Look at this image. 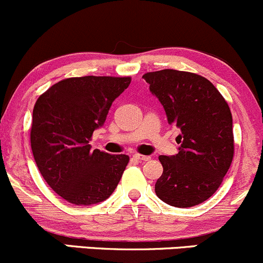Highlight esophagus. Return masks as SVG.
<instances>
[{
  "instance_id": "1",
  "label": "esophagus",
  "mask_w": 263,
  "mask_h": 263,
  "mask_svg": "<svg viewBox=\"0 0 263 263\" xmlns=\"http://www.w3.org/2000/svg\"><path fill=\"white\" fill-rule=\"evenodd\" d=\"M133 157H134V159L139 160V162H148V160H151V157H149V155L134 154V155H133Z\"/></svg>"
}]
</instances>
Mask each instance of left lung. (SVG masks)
<instances>
[{
	"label": "left lung",
	"mask_w": 263,
	"mask_h": 263,
	"mask_svg": "<svg viewBox=\"0 0 263 263\" xmlns=\"http://www.w3.org/2000/svg\"><path fill=\"white\" fill-rule=\"evenodd\" d=\"M165 110L169 124L179 128V152L159 155L163 174L155 193L178 208L193 207L216 193L234 154L232 114L216 86L203 76L165 69L143 75Z\"/></svg>",
	"instance_id": "1"
}]
</instances>
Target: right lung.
<instances>
[{
	"mask_svg": "<svg viewBox=\"0 0 263 263\" xmlns=\"http://www.w3.org/2000/svg\"><path fill=\"white\" fill-rule=\"evenodd\" d=\"M130 81L129 76L64 79L36 100L30 133L33 158L47 184L66 202L97 204L117 188L129 157L91 151L89 142Z\"/></svg>",
	"mask_w": 263,
	"mask_h": 263,
	"instance_id": "obj_1",
	"label": "right lung"
}]
</instances>
